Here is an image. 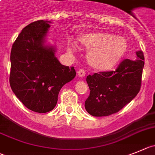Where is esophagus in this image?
<instances>
[{
	"instance_id": "esophagus-1",
	"label": "esophagus",
	"mask_w": 155,
	"mask_h": 155,
	"mask_svg": "<svg viewBox=\"0 0 155 155\" xmlns=\"http://www.w3.org/2000/svg\"><path fill=\"white\" fill-rule=\"evenodd\" d=\"M77 74L79 77H84L86 76V71L84 69H79L77 71Z\"/></svg>"
}]
</instances>
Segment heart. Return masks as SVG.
<instances>
[{"mask_svg": "<svg viewBox=\"0 0 155 155\" xmlns=\"http://www.w3.org/2000/svg\"><path fill=\"white\" fill-rule=\"evenodd\" d=\"M80 43L87 49L89 64L98 70L112 69L118 64L127 50L126 40L121 37L105 32H94L83 34L79 38ZM69 50L76 51L77 43L74 38L68 42Z\"/></svg>", "mask_w": 155, "mask_h": 155, "instance_id": "b5f03b06", "label": "heart"}]
</instances>
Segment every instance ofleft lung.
I'll list each match as a JSON object with an SVG mask.
<instances>
[{"label": "left lung", "instance_id": "8db88e82", "mask_svg": "<svg viewBox=\"0 0 155 155\" xmlns=\"http://www.w3.org/2000/svg\"><path fill=\"white\" fill-rule=\"evenodd\" d=\"M136 60L126 59L115 71L100 72L86 77L90 94L85 108L92 116L116 113L139 92L144 65L143 52H136Z\"/></svg>", "mask_w": 155, "mask_h": 155}]
</instances>
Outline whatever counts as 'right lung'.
Returning a JSON list of instances; mask_svg holds the SVG:
<instances>
[{
	"label": "right lung",
	"instance_id": "add662e5",
	"mask_svg": "<svg viewBox=\"0 0 155 155\" xmlns=\"http://www.w3.org/2000/svg\"><path fill=\"white\" fill-rule=\"evenodd\" d=\"M51 21H35L24 27L12 46L10 85L17 98L30 110H53L58 95L76 76L74 67L62 65L56 47L47 43Z\"/></svg>",
	"mask_w": 155,
	"mask_h": 155
}]
</instances>
